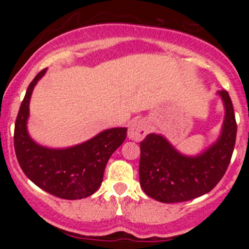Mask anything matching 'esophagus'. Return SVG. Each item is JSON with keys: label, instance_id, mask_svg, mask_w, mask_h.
I'll return each mask as SVG.
<instances>
[{"label": "esophagus", "instance_id": "1", "mask_svg": "<svg viewBox=\"0 0 249 249\" xmlns=\"http://www.w3.org/2000/svg\"><path fill=\"white\" fill-rule=\"evenodd\" d=\"M147 131L148 125L144 119H134L133 122H131L130 126H128L127 136L131 141L141 142L147 134Z\"/></svg>", "mask_w": 249, "mask_h": 249}]
</instances>
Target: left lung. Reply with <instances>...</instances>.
I'll return each mask as SVG.
<instances>
[{
  "instance_id": "left-lung-1",
  "label": "left lung",
  "mask_w": 249,
  "mask_h": 249,
  "mask_svg": "<svg viewBox=\"0 0 249 249\" xmlns=\"http://www.w3.org/2000/svg\"><path fill=\"white\" fill-rule=\"evenodd\" d=\"M218 93L225 105L221 134L202 153L184 156L156 133L141 142L139 179L148 196L165 204L187 201L212 191L224 177L235 145L236 122L228 92Z\"/></svg>"
}]
</instances>
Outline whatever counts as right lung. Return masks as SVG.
Listing matches in <instances>:
<instances>
[{"mask_svg": "<svg viewBox=\"0 0 249 249\" xmlns=\"http://www.w3.org/2000/svg\"><path fill=\"white\" fill-rule=\"evenodd\" d=\"M45 71H39L29 84L17 115L14 132L17 160L25 176L45 192L68 200L87 198L102 185L105 166L124 142L127 128H108L90 141L67 148L37 144L28 133L27 121L31 93Z\"/></svg>", "mask_w": 249, "mask_h": 249, "instance_id": "add662e5", "label": "right lung"}]
</instances>
